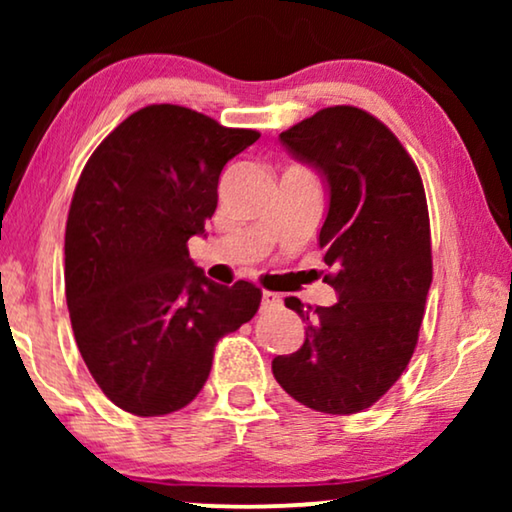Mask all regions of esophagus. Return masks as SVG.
Returning <instances> with one entry per match:
<instances>
[{"instance_id": "esophagus-1", "label": "esophagus", "mask_w": 512, "mask_h": 512, "mask_svg": "<svg viewBox=\"0 0 512 512\" xmlns=\"http://www.w3.org/2000/svg\"><path fill=\"white\" fill-rule=\"evenodd\" d=\"M279 305H282V296H279V293L263 291V303H261L263 310H275Z\"/></svg>"}]
</instances>
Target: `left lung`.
Here are the masks:
<instances>
[{
  "mask_svg": "<svg viewBox=\"0 0 512 512\" xmlns=\"http://www.w3.org/2000/svg\"><path fill=\"white\" fill-rule=\"evenodd\" d=\"M279 142L326 179L319 247L338 303L284 300L307 324L305 342L275 356L272 375L307 408L354 415L394 387L417 347L433 277L424 184L394 132L349 104L317 111Z\"/></svg>",
  "mask_w": 512,
  "mask_h": 512,
  "instance_id": "8db88e82",
  "label": "left lung"
}]
</instances>
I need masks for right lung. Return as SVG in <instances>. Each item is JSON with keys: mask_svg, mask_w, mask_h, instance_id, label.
Here are the masks:
<instances>
[{"mask_svg": "<svg viewBox=\"0 0 512 512\" xmlns=\"http://www.w3.org/2000/svg\"><path fill=\"white\" fill-rule=\"evenodd\" d=\"M258 137L151 104L83 167L65 230V296L90 375L125 412L160 417L191 403L216 342L258 312L256 284L212 282L186 247L212 219L223 165Z\"/></svg>", "mask_w": 512, "mask_h": 512, "instance_id": "1", "label": "right lung"}]
</instances>
